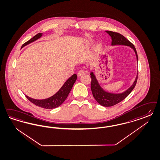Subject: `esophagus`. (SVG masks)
<instances>
[{
	"label": "esophagus",
	"instance_id": "esophagus-1",
	"mask_svg": "<svg viewBox=\"0 0 160 160\" xmlns=\"http://www.w3.org/2000/svg\"><path fill=\"white\" fill-rule=\"evenodd\" d=\"M85 74V71L83 70H80L78 72L77 75L78 77H80Z\"/></svg>",
	"mask_w": 160,
	"mask_h": 160
}]
</instances>
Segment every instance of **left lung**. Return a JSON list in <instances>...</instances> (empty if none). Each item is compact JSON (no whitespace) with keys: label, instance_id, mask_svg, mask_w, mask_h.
Segmentation results:
<instances>
[{"label":"left lung","instance_id":"left-lung-1","mask_svg":"<svg viewBox=\"0 0 160 160\" xmlns=\"http://www.w3.org/2000/svg\"><path fill=\"white\" fill-rule=\"evenodd\" d=\"M107 33H108L112 38V45H127L131 47L134 50L136 54V57L138 60V55L137 53L136 49L134 47V45L129 41L126 38H125L123 35L119 33L118 32H112V31H107ZM91 91L92 93L93 98L98 102L100 105H102L103 107H112L119 102H121L126 98L131 91L133 90L134 87L136 85L138 75L137 76L136 79L134 81V83L130 88L127 89L125 92L119 93V94H113L111 93L107 92L103 90L101 87L99 86L98 81L95 77L93 72L91 73Z\"/></svg>","mask_w":160,"mask_h":160}]
</instances>
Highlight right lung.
Here are the masks:
<instances>
[{
    "mask_svg": "<svg viewBox=\"0 0 160 160\" xmlns=\"http://www.w3.org/2000/svg\"><path fill=\"white\" fill-rule=\"evenodd\" d=\"M42 35V33H38L35 36L31 38L30 40H29L28 41L25 42L24 44H23L22 48L25 47V45L30 43L32 42L36 41L38 39L41 37ZM77 79V75L76 74H73L68 79L66 82L63 84V85L59 89V91L50 98L39 100V99H35L30 98L26 95L25 96L26 98H28V99H29L32 103L35 104L38 107L45 109H53L57 108L58 107L60 106L65 101V99L67 98L69 93L72 89L74 83L75 82Z\"/></svg>",
    "mask_w": 160,
    "mask_h": 160,
    "instance_id": "add662e5",
    "label": "right lung"
}]
</instances>
